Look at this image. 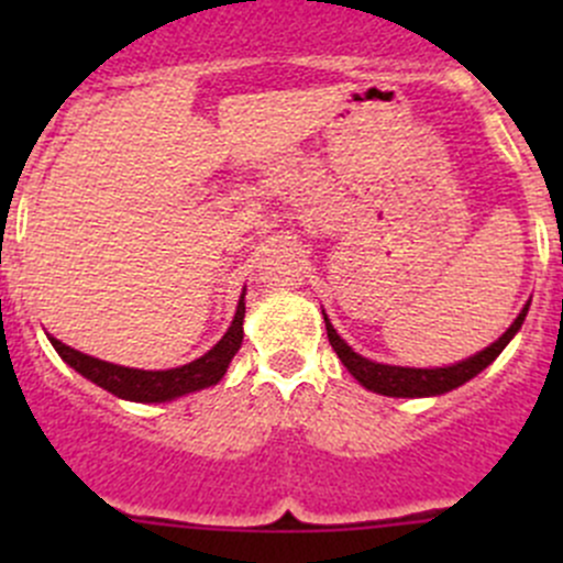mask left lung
Returning <instances> with one entry per match:
<instances>
[{"instance_id":"8db88e82","label":"left lung","mask_w":563,"mask_h":563,"mask_svg":"<svg viewBox=\"0 0 563 563\" xmlns=\"http://www.w3.org/2000/svg\"><path fill=\"white\" fill-rule=\"evenodd\" d=\"M528 305H523L518 318L509 323L507 332L490 343L487 349L476 351L474 356L468 360H460L455 365H444V367H400V365H384V362H373L367 356L356 354L349 343L338 334V329L332 327L327 313H323V323H327V338L332 343L334 354L338 360L343 362L345 371L356 378L365 389L376 391V395H387V397H435V395H446V391L463 387L465 382H471L474 376H479L487 365L496 362V356L501 354L504 349L509 345V340L520 332L523 327Z\"/></svg>"}]
</instances>
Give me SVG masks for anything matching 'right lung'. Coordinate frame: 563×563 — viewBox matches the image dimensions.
Returning a JSON list of instances; mask_svg holds the SVG:
<instances>
[{
	"label": "right lung",
	"mask_w": 563,
	"mask_h": 563,
	"mask_svg": "<svg viewBox=\"0 0 563 563\" xmlns=\"http://www.w3.org/2000/svg\"><path fill=\"white\" fill-rule=\"evenodd\" d=\"M245 288H242V297L236 302V313L231 327L225 329L223 338L212 345L203 356L187 362L181 367H172V371H139V367H124L113 365V362L98 360V356L81 354V351L70 349L62 340L51 338V345L56 349V354L67 362L76 373H81L87 382L98 384L111 395L122 397V400L133 402H168L176 400L181 395H190V391L214 387L220 378L229 371L231 360L240 351L242 338H245Z\"/></svg>",
	"instance_id": "1"
}]
</instances>
